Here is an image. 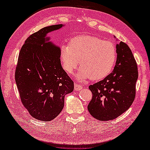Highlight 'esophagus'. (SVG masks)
I'll list each match as a JSON object with an SVG mask.
<instances>
[{"label": "esophagus", "mask_w": 150, "mask_h": 150, "mask_svg": "<svg viewBox=\"0 0 150 150\" xmlns=\"http://www.w3.org/2000/svg\"><path fill=\"white\" fill-rule=\"evenodd\" d=\"M74 88L75 90H77V91H79L81 90L82 89V86H81L80 84H75V86H74Z\"/></svg>", "instance_id": "34e87169"}]
</instances>
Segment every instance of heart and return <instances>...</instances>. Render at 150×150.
<instances>
[{
	"label": "heart",
	"mask_w": 150,
	"mask_h": 150,
	"mask_svg": "<svg viewBox=\"0 0 150 150\" xmlns=\"http://www.w3.org/2000/svg\"><path fill=\"white\" fill-rule=\"evenodd\" d=\"M114 44L97 37L80 35L70 40L69 45H64L60 59L64 69L72 73L79 66L78 78L98 81L106 77L113 69L117 60Z\"/></svg>",
	"instance_id": "heart-1"
}]
</instances>
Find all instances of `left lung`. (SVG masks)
<instances>
[{
	"label": "left lung",
	"mask_w": 150,
	"mask_h": 150,
	"mask_svg": "<svg viewBox=\"0 0 150 150\" xmlns=\"http://www.w3.org/2000/svg\"><path fill=\"white\" fill-rule=\"evenodd\" d=\"M117 61L112 73L89 86L92 99L89 112L101 121L115 119L131 106L135 97L138 68L131 50L122 41L116 45Z\"/></svg>",
	"instance_id": "left-lung-1"
}]
</instances>
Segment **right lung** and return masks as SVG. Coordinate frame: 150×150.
Segmentation results:
<instances>
[{
	"label": "right lung",
	"instance_id": "add662e5",
	"mask_svg": "<svg viewBox=\"0 0 150 150\" xmlns=\"http://www.w3.org/2000/svg\"><path fill=\"white\" fill-rule=\"evenodd\" d=\"M43 28L25 41L19 53L15 82L22 103L35 119L50 121L61 112L64 97L73 91V82L60 63V49L47 34L61 28Z\"/></svg>",
	"mask_w": 150,
	"mask_h": 150
}]
</instances>
